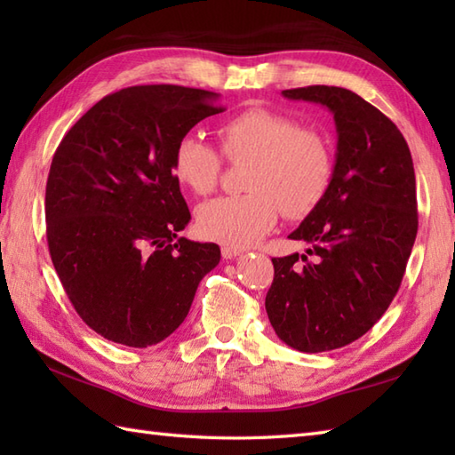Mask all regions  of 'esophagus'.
I'll return each mask as SVG.
<instances>
[{"label":"esophagus","instance_id":"1","mask_svg":"<svg viewBox=\"0 0 455 455\" xmlns=\"http://www.w3.org/2000/svg\"><path fill=\"white\" fill-rule=\"evenodd\" d=\"M244 250L243 248H236V246H228V244H225L220 248V254H222V258L225 259H233V258H236V256H240L243 254Z\"/></svg>","mask_w":455,"mask_h":455}]
</instances>
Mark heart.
<instances>
[{
    "label": "heart",
    "mask_w": 455,
    "mask_h": 455,
    "mask_svg": "<svg viewBox=\"0 0 455 455\" xmlns=\"http://www.w3.org/2000/svg\"><path fill=\"white\" fill-rule=\"evenodd\" d=\"M220 148L230 160L250 158L243 196L219 197L197 212L199 233L228 246H248L274 228L279 209L287 219L308 215L332 181V150L315 131L287 115L252 108L219 127ZM172 170L197 196L217 188L220 156L197 134L181 137Z\"/></svg>",
    "instance_id": "b5f03b06"
}]
</instances>
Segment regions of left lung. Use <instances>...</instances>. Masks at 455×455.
Returning <instances> with one entry per match:
<instances>
[{"mask_svg":"<svg viewBox=\"0 0 455 455\" xmlns=\"http://www.w3.org/2000/svg\"><path fill=\"white\" fill-rule=\"evenodd\" d=\"M283 98L334 115L336 160L321 203L289 238L307 254L272 258L266 311L279 340L299 352L336 350L363 336L397 295L419 230L409 144L391 119L334 85Z\"/></svg>","mask_w":455,"mask_h":455,"instance_id":"left-lung-1","label":"left lung"}]
</instances>
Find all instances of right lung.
I'll list each match as a JSON object with an SVG mask.
<instances>
[{"label": "right lung", "mask_w": 455, "mask_h": 455, "mask_svg": "<svg viewBox=\"0 0 455 455\" xmlns=\"http://www.w3.org/2000/svg\"><path fill=\"white\" fill-rule=\"evenodd\" d=\"M217 100L181 85L124 88L95 103L54 152L48 250L76 313L111 342L168 338L219 264L217 244L178 238L191 212L172 170L178 140L222 111Z\"/></svg>", "instance_id": "obj_1"}]
</instances>
